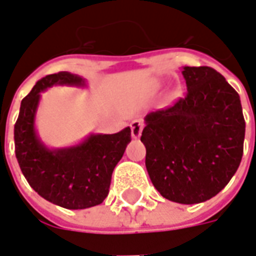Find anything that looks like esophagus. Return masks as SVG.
Instances as JSON below:
<instances>
[{
    "label": "esophagus",
    "instance_id": "obj_1",
    "mask_svg": "<svg viewBox=\"0 0 256 256\" xmlns=\"http://www.w3.org/2000/svg\"><path fill=\"white\" fill-rule=\"evenodd\" d=\"M142 128H144V122L141 119H134L130 123V128H132V137L133 138H138L141 136V132H142Z\"/></svg>",
    "mask_w": 256,
    "mask_h": 256
}]
</instances>
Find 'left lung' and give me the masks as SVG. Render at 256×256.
Masks as SVG:
<instances>
[{"label":"left lung","mask_w":256,"mask_h":256,"mask_svg":"<svg viewBox=\"0 0 256 256\" xmlns=\"http://www.w3.org/2000/svg\"><path fill=\"white\" fill-rule=\"evenodd\" d=\"M186 94L145 116V166L158 192L181 204L203 203L240 166L246 122L237 92L211 67H184Z\"/></svg>","instance_id":"left-lung-1"}]
</instances>
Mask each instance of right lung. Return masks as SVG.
I'll return each instance as SVG.
<instances>
[{
  "label": "right lung",
  "mask_w": 256,
  "mask_h": 256,
  "mask_svg": "<svg viewBox=\"0 0 256 256\" xmlns=\"http://www.w3.org/2000/svg\"><path fill=\"white\" fill-rule=\"evenodd\" d=\"M53 84L84 86V79L62 72L40 79L22 100L14 123V154L20 170L40 196L68 210L94 207L108 196L111 177L132 141L130 128L115 134H90L80 144L49 150L36 132L41 92Z\"/></svg>",
  "instance_id": "obj_1"
}]
</instances>
